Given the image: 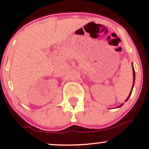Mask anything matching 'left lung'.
Returning a JSON list of instances; mask_svg holds the SVG:
<instances>
[{
    "instance_id": "1",
    "label": "left lung",
    "mask_w": 149,
    "mask_h": 149,
    "mask_svg": "<svg viewBox=\"0 0 149 149\" xmlns=\"http://www.w3.org/2000/svg\"><path fill=\"white\" fill-rule=\"evenodd\" d=\"M133 86H132V88H131V92H130V93H129V95H128V97H127V99H126V101H127L128 99H129V97H130V96H131V93H132V91H133V87H134V84H135V70H134V68H133ZM123 105V104H121L120 106H118V107H121V106H122Z\"/></svg>"
}]
</instances>
